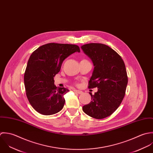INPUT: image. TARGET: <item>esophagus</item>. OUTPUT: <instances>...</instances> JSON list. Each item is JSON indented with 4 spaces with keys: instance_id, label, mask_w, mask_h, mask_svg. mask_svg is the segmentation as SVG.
I'll use <instances>...</instances> for the list:
<instances>
[{
    "instance_id": "1",
    "label": "esophagus",
    "mask_w": 153,
    "mask_h": 153,
    "mask_svg": "<svg viewBox=\"0 0 153 153\" xmlns=\"http://www.w3.org/2000/svg\"><path fill=\"white\" fill-rule=\"evenodd\" d=\"M74 92L76 93H78V94H82L83 92L81 91H79V90H74Z\"/></svg>"
}]
</instances>
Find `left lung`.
Instances as JSON below:
<instances>
[{
	"label": "left lung",
	"instance_id": "left-lung-1",
	"mask_svg": "<svg viewBox=\"0 0 153 153\" xmlns=\"http://www.w3.org/2000/svg\"><path fill=\"white\" fill-rule=\"evenodd\" d=\"M94 65L89 88H97L91 95L92 100L83 106V112L92 118L100 120L112 115L124 97L128 77L121 57L109 46L91 43L81 47Z\"/></svg>",
	"mask_w": 153,
	"mask_h": 153
}]
</instances>
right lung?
I'll return each mask as SVG.
<instances>
[{
  "label": "right lung",
  "instance_id": "obj_1",
  "mask_svg": "<svg viewBox=\"0 0 153 153\" xmlns=\"http://www.w3.org/2000/svg\"><path fill=\"white\" fill-rule=\"evenodd\" d=\"M76 52H80L76 45L49 43L32 53L24 74V83L27 98L38 113L51 115L62 109L64 95L69 90L56 87L54 77L60 71L63 61Z\"/></svg>",
  "mask_w": 153,
  "mask_h": 153
}]
</instances>
